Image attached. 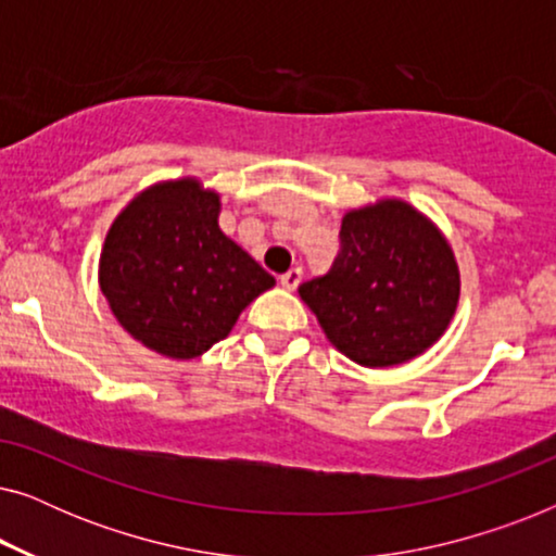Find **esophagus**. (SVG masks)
<instances>
[{"label":"esophagus","instance_id":"34e87169","mask_svg":"<svg viewBox=\"0 0 556 556\" xmlns=\"http://www.w3.org/2000/svg\"><path fill=\"white\" fill-rule=\"evenodd\" d=\"M301 278H303V270L293 268V270H288V273H283V276H280V286H283L286 291H295V288H299V283H301Z\"/></svg>","mask_w":556,"mask_h":556}]
</instances>
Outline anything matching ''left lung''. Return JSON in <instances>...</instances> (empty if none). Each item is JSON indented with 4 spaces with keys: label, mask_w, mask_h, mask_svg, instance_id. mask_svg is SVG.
<instances>
[{
    "label": "left lung",
    "mask_w": 556,
    "mask_h": 556,
    "mask_svg": "<svg viewBox=\"0 0 556 556\" xmlns=\"http://www.w3.org/2000/svg\"><path fill=\"white\" fill-rule=\"evenodd\" d=\"M326 339L362 367L415 359L443 337L460 273L443 232L402 200L346 212L331 270L299 288Z\"/></svg>",
    "instance_id": "1"
}]
</instances>
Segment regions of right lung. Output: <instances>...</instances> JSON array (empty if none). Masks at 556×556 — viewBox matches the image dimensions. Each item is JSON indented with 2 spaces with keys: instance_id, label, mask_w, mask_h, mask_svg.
<instances>
[{
  "instance_id": "add662e5",
  "label": "right lung",
  "mask_w": 556,
  "mask_h": 556,
  "mask_svg": "<svg viewBox=\"0 0 556 556\" xmlns=\"http://www.w3.org/2000/svg\"><path fill=\"white\" fill-rule=\"evenodd\" d=\"M217 217L219 194L197 179L159 181L105 235L98 283L118 324L151 352L194 359L276 286Z\"/></svg>"
}]
</instances>
